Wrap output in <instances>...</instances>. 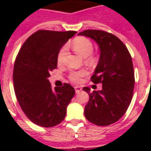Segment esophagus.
Masks as SVG:
<instances>
[{
	"label": "esophagus",
	"instance_id": "34e87169",
	"mask_svg": "<svg viewBox=\"0 0 151 151\" xmlns=\"http://www.w3.org/2000/svg\"><path fill=\"white\" fill-rule=\"evenodd\" d=\"M74 90H75L76 93H79L81 91V88L80 86H75L74 87Z\"/></svg>",
	"mask_w": 151,
	"mask_h": 151
}]
</instances>
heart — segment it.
Returning a JSON list of instances; mask_svg holds the SVG:
<instances>
[{
  "mask_svg": "<svg viewBox=\"0 0 151 151\" xmlns=\"http://www.w3.org/2000/svg\"><path fill=\"white\" fill-rule=\"evenodd\" d=\"M71 47L73 50L81 55L83 57L88 58V61L92 62L94 60V58L91 56L90 55L93 52V45L90 40L84 37H76L71 42ZM67 48L66 46H63L59 49L58 55H57V61L59 63H62L64 60V57L66 54ZM87 74L86 70H79V71H71L69 74L70 80L73 82L78 83L81 80V78Z\"/></svg>",
  "mask_w": 151,
  "mask_h": 151,
  "instance_id": "1",
  "label": "heart"
}]
</instances>
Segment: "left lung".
<instances>
[{"mask_svg":"<svg viewBox=\"0 0 151 151\" xmlns=\"http://www.w3.org/2000/svg\"><path fill=\"white\" fill-rule=\"evenodd\" d=\"M78 35L90 37L99 45V63L91 80L102 83V90L90 92L85 107V116L90 122L106 126L117 122L125 114L133 95L135 77L131 55L124 43L112 34L103 30L87 29Z\"/></svg>","mask_w":151,"mask_h":151,"instance_id":"obj_1","label":"left lung"}]
</instances>
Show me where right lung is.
<instances>
[{"mask_svg":"<svg viewBox=\"0 0 151 151\" xmlns=\"http://www.w3.org/2000/svg\"><path fill=\"white\" fill-rule=\"evenodd\" d=\"M76 33L41 29L28 37L18 53L13 70L15 96L26 116L39 126L60 124L75 94L66 83L52 89L48 78L57 68L59 49Z\"/></svg>","mask_w":151,"mask_h":151,"instance_id":"obj_1","label":"right lung"}]
</instances>
